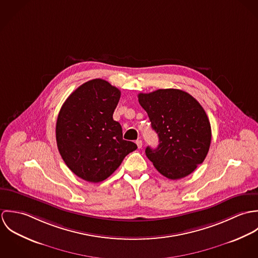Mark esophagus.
Listing matches in <instances>:
<instances>
[{"label": "esophagus", "mask_w": 258, "mask_h": 258, "mask_svg": "<svg viewBox=\"0 0 258 258\" xmlns=\"http://www.w3.org/2000/svg\"><path fill=\"white\" fill-rule=\"evenodd\" d=\"M136 144H137V146H138L139 149H140V148H142V145H143L142 140H137V141H136Z\"/></svg>", "instance_id": "1"}]
</instances>
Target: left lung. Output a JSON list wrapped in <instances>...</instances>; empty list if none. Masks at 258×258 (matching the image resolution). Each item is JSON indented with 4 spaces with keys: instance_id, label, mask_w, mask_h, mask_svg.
Returning <instances> with one entry per match:
<instances>
[{
    "instance_id": "left-lung-1",
    "label": "left lung",
    "mask_w": 258,
    "mask_h": 258,
    "mask_svg": "<svg viewBox=\"0 0 258 258\" xmlns=\"http://www.w3.org/2000/svg\"><path fill=\"white\" fill-rule=\"evenodd\" d=\"M159 145L148 146V159L168 179L178 180L192 173L206 159L212 140L209 118L202 105L180 89H158L139 93Z\"/></svg>"
}]
</instances>
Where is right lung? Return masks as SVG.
Instances as JSON below:
<instances>
[{
    "instance_id": "add662e5",
    "label": "right lung",
    "mask_w": 258,
    "mask_h": 258,
    "mask_svg": "<svg viewBox=\"0 0 258 258\" xmlns=\"http://www.w3.org/2000/svg\"><path fill=\"white\" fill-rule=\"evenodd\" d=\"M121 92L106 80H89L68 97L57 116L55 135L67 166L84 181L106 180L123 159L137 149L123 140L122 127L113 120Z\"/></svg>"
}]
</instances>
